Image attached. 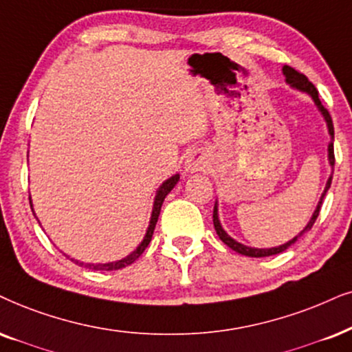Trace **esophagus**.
Returning a JSON list of instances; mask_svg holds the SVG:
<instances>
[{
	"label": "esophagus",
	"mask_w": 352,
	"mask_h": 352,
	"mask_svg": "<svg viewBox=\"0 0 352 352\" xmlns=\"http://www.w3.org/2000/svg\"><path fill=\"white\" fill-rule=\"evenodd\" d=\"M204 166H206V159H204L203 153H199V151H191V153L186 155L185 159V170L186 172H199L203 170Z\"/></svg>",
	"instance_id": "obj_1"
}]
</instances>
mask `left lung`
<instances>
[{
	"mask_svg": "<svg viewBox=\"0 0 352 352\" xmlns=\"http://www.w3.org/2000/svg\"><path fill=\"white\" fill-rule=\"evenodd\" d=\"M283 74H284V78H286V82L292 89H296V91H300V92H304V94L312 97V100L315 102V105H317L318 112L323 115L324 122H327L328 135H330V138H331V141H330V143H328V162H330V166L333 168V167H335V151H333V141H335V128H333V122H331L330 113H328V110L324 109V107L322 105V102H320V99H318L317 87H315L314 84L310 82L309 79L304 76V74H300L299 71H296L294 68H291V66H287V65L283 66ZM331 179H333V173H331L330 177H328L327 186H324V190H323L322 197H320V201L317 204V208H315L314 214H312V217H310V221L307 222V226L304 228V230H300V232L297 234L294 239H291V240H289V242L283 243V245L271 247V248H255V247H247V245H243V243L237 242V240L230 237V235L226 232L224 229H222L221 221H219V214H217V201L214 204V211H212V222H214L216 234L219 235V239L226 243V245H228L229 248H232L234 252L240 253V255L253 256V258H261V256H271V255H276V253H281V252L286 250L287 247H291L292 243H296V240L299 239V237H302V235H304L307 230L312 229V226L315 224V221H317V217H318V212H320V208H322L324 195H327L328 188H330V186H331Z\"/></svg>",
	"mask_w": 352,
	"mask_h": 352,
	"instance_id": "1",
	"label": "left lung"
}]
</instances>
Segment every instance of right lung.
Instances as JSON below:
<instances>
[{
  "mask_svg": "<svg viewBox=\"0 0 352 352\" xmlns=\"http://www.w3.org/2000/svg\"><path fill=\"white\" fill-rule=\"evenodd\" d=\"M180 180V175L179 173H175V175H172L170 179H167L166 182H162V185L159 186L157 191H155V198H154V204H153V212H151V221H149V226H148V230H146L143 240H141V243L138 245L135 250H133L130 255L122 258V260H117V261H110V263H84V261H79V260H74V258H71V261H74V263L79 265V266H86L89 270H96V271H113V270H122L124 266L131 265L133 261H136L138 258L141 256V253L146 250V247L149 245L151 239H153V234H154V229H155V224H157V219H159V214H161V208H162V203L164 199L168 193H170L173 186L179 184ZM30 208L34 209L32 206V201H30ZM35 216V212H34ZM38 221V217H37ZM69 258V256H68Z\"/></svg>",
  "mask_w": 352,
  "mask_h": 352,
  "instance_id": "right-lung-1",
  "label": "right lung"
}]
</instances>
